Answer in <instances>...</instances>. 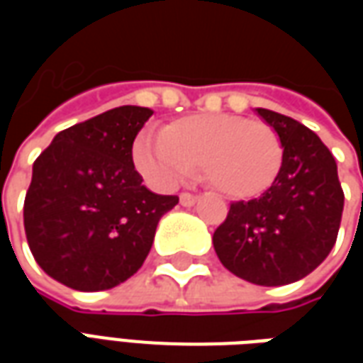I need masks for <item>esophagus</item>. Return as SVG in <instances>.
<instances>
[{
    "instance_id": "esophagus-1",
    "label": "esophagus",
    "mask_w": 363,
    "mask_h": 363,
    "mask_svg": "<svg viewBox=\"0 0 363 363\" xmlns=\"http://www.w3.org/2000/svg\"><path fill=\"white\" fill-rule=\"evenodd\" d=\"M196 200H198V196L190 194V192H182V194H181V204L186 206V208H189V206L196 204Z\"/></svg>"
}]
</instances>
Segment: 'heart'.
I'll use <instances>...</instances> for the list:
<instances>
[{"label":"heart","instance_id":"1","mask_svg":"<svg viewBox=\"0 0 363 363\" xmlns=\"http://www.w3.org/2000/svg\"><path fill=\"white\" fill-rule=\"evenodd\" d=\"M284 147L272 126L235 114H190L161 135L143 132L134 142L138 171L155 186H173L196 173L231 198H257L278 179Z\"/></svg>","mask_w":363,"mask_h":363}]
</instances>
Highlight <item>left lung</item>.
I'll return each instance as SVG.
<instances>
[{
  "instance_id": "obj_1",
  "label": "left lung",
  "mask_w": 363,
  "mask_h": 363,
  "mask_svg": "<svg viewBox=\"0 0 363 363\" xmlns=\"http://www.w3.org/2000/svg\"><path fill=\"white\" fill-rule=\"evenodd\" d=\"M284 147L278 179L262 196L233 202L213 233L221 264L257 286L305 278L335 247L344 192L336 161L313 130L280 112L257 108Z\"/></svg>"
}]
</instances>
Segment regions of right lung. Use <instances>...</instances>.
Here are the masks:
<instances>
[{"label": "right lung", "instance_id": "1", "mask_svg": "<svg viewBox=\"0 0 363 363\" xmlns=\"http://www.w3.org/2000/svg\"><path fill=\"white\" fill-rule=\"evenodd\" d=\"M153 114L118 106L62 130L33 165L25 233L38 267L79 291L126 281L150 255L159 220L179 204L145 189L132 145Z\"/></svg>", "mask_w": 363, "mask_h": 363}]
</instances>
